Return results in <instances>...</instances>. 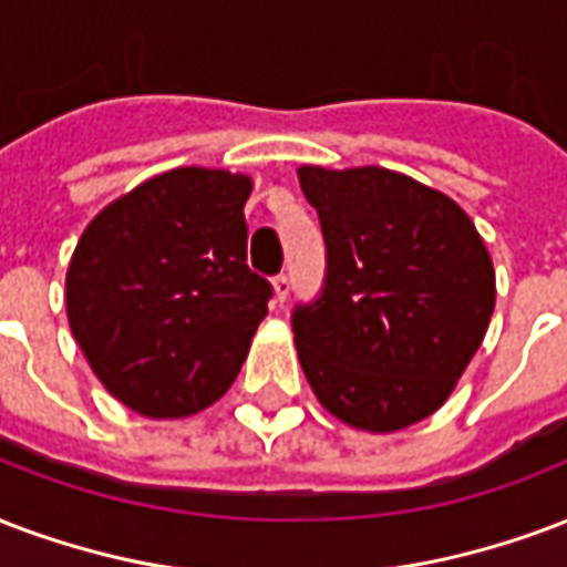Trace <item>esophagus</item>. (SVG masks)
<instances>
[{
	"label": "esophagus",
	"instance_id": "obj_1",
	"mask_svg": "<svg viewBox=\"0 0 567 567\" xmlns=\"http://www.w3.org/2000/svg\"><path fill=\"white\" fill-rule=\"evenodd\" d=\"M274 291H276V300H279V302L288 300V293H291V279H288V276H285V274L276 276V279H274Z\"/></svg>",
	"mask_w": 567,
	"mask_h": 567
}]
</instances>
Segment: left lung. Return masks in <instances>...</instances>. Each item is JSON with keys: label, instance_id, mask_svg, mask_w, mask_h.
Listing matches in <instances>:
<instances>
[{"label": "left lung", "instance_id": "left-lung-1", "mask_svg": "<svg viewBox=\"0 0 567 567\" xmlns=\"http://www.w3.org/2000/svg\"><path fill=\"white\" fill-rule=\"evenodd\" d=\"M327 274L291 327L309 386L332 416L389 434L455 389L494 315V265L473 219L419 181L362 166H300Z\"/></svg>", "mask_w": 567, "mask_h": 567}]
</instances>
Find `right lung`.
Here are the masks:
<instances>
[{"instance_id":"obj_1","label":"right lung","mask_w":567,"mask_h":567,"mask_svg":"<svg viewBox=\"0 0 567 567\" xmlns=\"http://www.w3.org/2000/svg\"><path fill=\"white\" fill-rule=\"evenodd\" d=\"M252 181L172 168L94 216L68 267V321L112 395L151 419L235 383L274 285L246 265Z\"/></svg>"}]
</instances>
